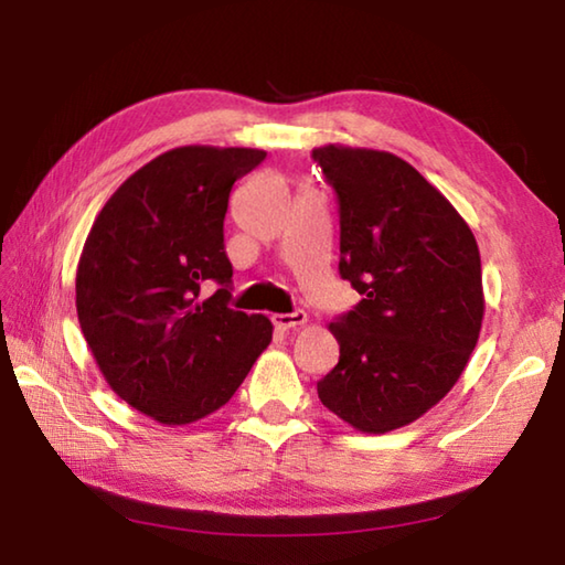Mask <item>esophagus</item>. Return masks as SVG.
<instances>
[{"label": "esophagus", "mask_w": 565, "mask_h": 565, "mask_svg": "<svg viewBox=\"0 0 565 565\" xmlns=\"http://www.w3.org/2000/svg\"><path fill=\"white\" fill-rule=\"evenodd\" d=\"M306 311H291V313H276L271 321L274 326L279 328V331H289V328H299L306 323Z\"/></svg>", "instance_id": "obj_1"}]
</instances>
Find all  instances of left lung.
Returning <instances> with one entry per match:
<instances>
[{
    "mask_svg": "<svg viewBox=\"0 0 565 565\" xmlns=\"http://www.w3.org/2000/svg\"><path fill=\"white\" fill-rule=\"evenodd\" d=\"M335 190L338 271L363 296L328 326L341 345L321 403L383 435L437 405L459 381L484 318L475 234L443 192L385 150L311 152Z\"/></svg>",
    "mask_w": 565,
    "mask_h": 565,
    "instance_id": "obj_1",
    "label": "left lung"
}]
</instances>
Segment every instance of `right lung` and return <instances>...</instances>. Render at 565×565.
I'll list each match as a JSON object with an SVG mask.
<instances>
[{"label":"right lung","mask_w":565,"mask_h":565,"mask_svg":"<svg viewBox=\"0 0 565 565\" xmlns=\"http://www.w3.org/2000/svg\"><path fill=\"white\" fill-rule=\"evenodd\" d=\"M266 158L254 148L184 146L113 192L76 271V311L120 399L162 425H188L237 393L271 343V321L230 309L224 214L232 184ZM218 291L201 299L204 285Z\"/></svg>","instance_id":"right-lung-1"}]
</instances>
